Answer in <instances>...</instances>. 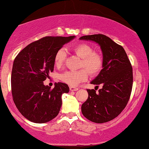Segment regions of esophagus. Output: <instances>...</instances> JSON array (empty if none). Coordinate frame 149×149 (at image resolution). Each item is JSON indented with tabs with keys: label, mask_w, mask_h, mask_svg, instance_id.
Instances as JSON below:
<instances>
[{
	"label": "esophagus",
	"mask_w": 149,
	"mask_h": 149,
	"mask_svg": "<svg viewBox=\"0 0 149 149\" xmlns=\"http://www.w3.org/2000/svg\"><path fill=\"white\" fill-rule=\"evenodd\" d=\"M69 89H70V91H78L79 88L77 87H73V86H70V87H69Z\"/></svg>",
	"instance_id": "obj_1"
}]
</instances>
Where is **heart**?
I'll list each match as a JSON object with an SVG mask.
<instances>
[{"mask_svg":"<svg viewBox=\"0 0 149 149\" xmlns=\"http://www.w3.org/2000/svg\"><path fill=\"white\" fill-rule=\"evenodd\" d=\"M71 52L81 58L80 67L86 68L92 76L97 74L101 71L103 66L102 57L98 53L94 52L93 48L89 45L86 43L76 45L71 48ZM65 51L58 50L54 56V65L57 67H61L65 63ZM86 70L81 69L78 71H65L60 75V80L74 87L87 79L88 73Z\"/></svg>","mask_w":149,"mask_h":149,"instance_id":"b5f03b06","label":"heart"}]
</instances>
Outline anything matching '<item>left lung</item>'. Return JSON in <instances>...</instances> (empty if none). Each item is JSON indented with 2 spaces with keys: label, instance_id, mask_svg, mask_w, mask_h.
Listing matches in <instances>:
<instances>
[{
  "label": "left lung",
  "instance_id": "8db88e82",
  "mask_svg": "<svg viewBox=\"0 0 149 149\" xmlns=\"http://www.w3.org/2000/svg\"><path fill=\"white\" fill-rule=\"evenodd\" d=\"M80 40H91L100 47L102 69L91 84H102L98 92L87 89L88 97L81 107L83 116L95 123L111 121L127 106L133 86V69L121 45L103 34L84 36Z\"/></svg>",
  "mask_w": 149,
  "mask_h": 149
}]
</instances>
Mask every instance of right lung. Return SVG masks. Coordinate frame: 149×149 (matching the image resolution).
<instances>
[{
    "instance_id": "add662e5",
    "label": "right lung",
    "mask_w": 149,
    "mask_h": 149,
    "mask_svg": "<svg viewBox=\"0 0 149 149\" xmlns=\"http://www.w3.org/2000/svg\"><path fill=\"white\" fill-rule=\"evenodd\" d=\"M74 38L44 37L28 45L14 59L11 77L13 100L29 121L45 123L59 113L62 94L68 93L69 86L56 82L52 89L43 81L54 71L56 53Z\"/></svg>"
}]
</instances>
